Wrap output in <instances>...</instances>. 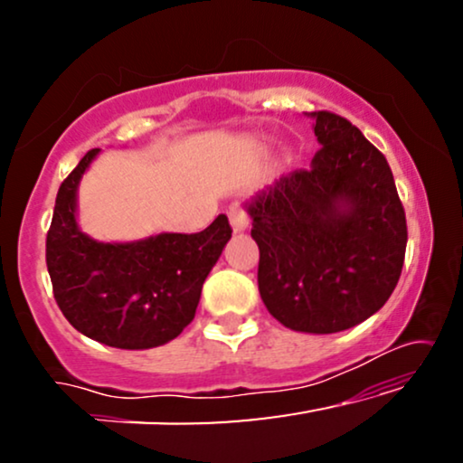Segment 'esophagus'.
Listing matches in <instances>:
<instances>
[{
    "label": "esophagus",
    "instance_id": "esophagus-1",
    "mask_svg": "<svg viewBox=\"0 0 463 463\" xmlns=\"http://www.w3.org/2000/svg\"><path fill=\"white\" fill-rule=\"evenodd\" d=\"M227 217H230L233 232H244L246 227H249V217H246L244 208L240 202H233V204H230V208H227Z\"/></svg>",
    "mask_w": 463,
    "mask_h": 463
}]
</instances>
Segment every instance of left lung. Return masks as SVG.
<instances>
[{
    "label": "left lung",
    "mask_w": 463,
    "mask_h": 463,
    "mask_svg": "<svg viewBox=\"0 0 463 463\" xmlns=\"http://www.w3.org/2000/svg\"><path fill=\"white\" fill-rule=\"evenodd\" d=\"M322 147L249 204L268 312L301 333H339L383 307L401 278L407 219L382 151L352 122L314 111Z\"/></svg>",
    "instance_id": "1"
}]
</instances>
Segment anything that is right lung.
<instances>
[{
	"instance_id": "obj_1",
	"label": "right lung",
	"mask_w": 463,
	"mask_h": 463,
	"mask_svg": "<svg viewBox=\"0 0 463 463\" xmlns=\"http://www.w3.org/2000/svg\"><path fill=\"white\" fill-rule=\"evenodd\" d=\"M90 149L56 194L46 265L61 312L81 335L119 350H149L194 320L202 284L232 238L225 214L200 233L97 242L80 230L78 185Z\"/></svg>"
}]
</instances>
